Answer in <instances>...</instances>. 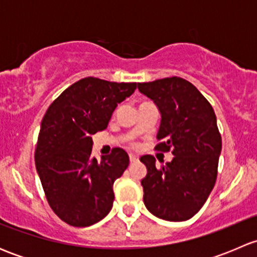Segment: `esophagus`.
Here are the masks:
<instances>
[{
    "label": "esophagus",
    "instance_id": "34e87169",
    "mask_svg": "<svg viewBox=\"0 0 257 257\" xmlns=\"http://www.w3.org/2000/svg\"><path fill=\"white\" fill-rule=\"evenodd\" d=\"M129 160H131V163H136L137 160H138V157H137V155H134V154H131V155H129Z\"/></svg>",
    "mask_w": 257,
    "mask_h": 257
}]
</instances>
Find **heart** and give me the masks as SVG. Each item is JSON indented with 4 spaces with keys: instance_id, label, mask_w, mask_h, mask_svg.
I'll return each mask as SVG.
<instances>
[{
    "instance_id": "1",
    "label": "heart",
    "mask_w": 257,
    "mask_h": 257,
    "mask_svg": "<svg viewBox=\"0 0 257 257\" xmlns=\"http://www.w3.org/2000/svg\"><path fill=\"white\" fill-rule=\"evenodd\" d=\"M131 145H132V147H133V145H134V144H131Z\"/></svg>"
}]
</instances>
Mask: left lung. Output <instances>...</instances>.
Segmentation results:
<instances>
[{
    "mask_svg": "<svg viewBox=\"0 0 257 257\" xmlns=\"http://www.w3.org/2000/svg\"><path fill=\"white\" fill-rule=\"evenodd\" d=\"M138 89L162 114L155 150L174 155L160 168L153 155L141 158L148 170L144 204L160 219L185 221L203 208L216 181L221 153L216 115L195 85L180 77L138 83Z\"/></svg>",
    "mask_w": 257,
    "mask_h": 257,
    "instance_id": "8db88e82",
    "label": "left lung"
}]
</instances>
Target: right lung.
<instances>
[{
  "mask_svg": "<svg viewBox=\"0 0 257 257\" xmlns=\"http://www.w3.org/2000/svg\"><path fill=\"white\" fill-rule=\"evenodd\" d=\"M137 83L87 77L53 100L41 123L36 169L54 214L77 227L100 221L113 206V184L129 165L125 150L114 148L98 162L92 136L104 131L118 103Z\"/></svg>",
  "mask_w": 257,
  "mask_h": 257,
  "instance_id": "1",
  "label": "right lung"
}]
</instances>
